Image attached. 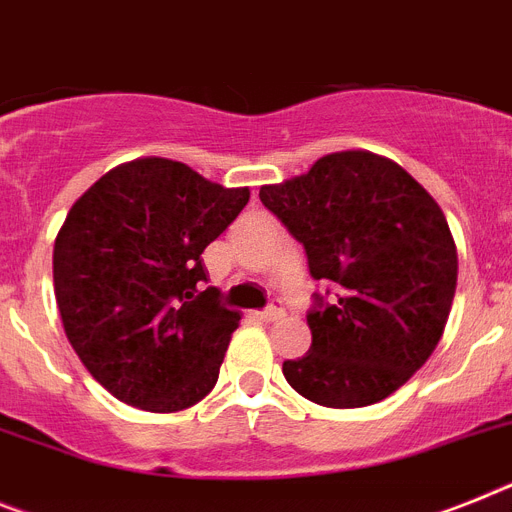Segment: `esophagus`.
<instances>
[{"instance_id":"1","label":"esophagus","mask_w":512,"mask_h":512,"mask_svg":"<svg viewBox=\"0 0 512 512\" xmlns=\"http://www.w3.org/2000/svg\"><path fill=\"white\" fill-rule=\"evenodd\" d=\"M283 315H286V312H283V307H278V304H270L265 312H260V320H263V322H278V320H283Z\"/></svg>"}]
</instances>
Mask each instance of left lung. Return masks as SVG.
Segmentation results:
<instances>
[{
  "label": "left lung",
  "mask_w": 512,
  "mask_h": 512,
  "mask_svg": "<svg viewBox=\"0 0 512 512\" xmlns=\"http://www.w3.org/2000/svg\"><path fill=\"white\" fill-rule=\"evenodd\" d=\"M260 200L304 244L312 278L338 286L307 315V354L283 362L289 385L328 409L388 398L432 356L453 307L458 249L435 197L390 158L338 150L263 184Z\"/></svg>",
  "instance_id": "1"
}]
</instances>
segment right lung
<instances>
[{"label":"right lung","mask_w":512,"mask_h":512,"mask_svg":"<svg viewBox=\"0 0 512 512\" xmlns=\"http://www.w3.org/2000/svg\"><path fill=\"white\" fill-rule=\"evenodd\" d=\"M247 200L249 187L158 156L77 197L54 242V294L72 349L114 398L171 414L213 390L242 317L200 291V255Z\"/></svg>","instance_id":"right-lung-1"}]
</instances>
